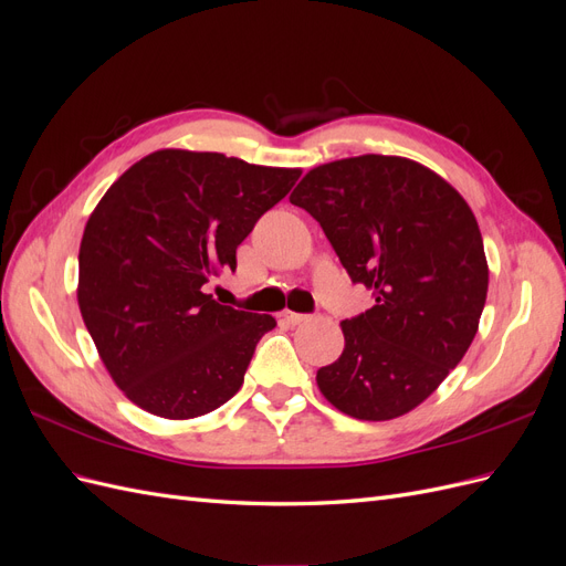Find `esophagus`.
I'll return each instance as SVG.
<instances>
[{
    "label": "esophagus",
    "instance_id": "1",
    "mask_svg": "<svg viewBox=\"0 0 566 566\" xmlns=\"http://www.w3.org/2000/svg\"><path fill=\"white\" fill-rule=\"evenodd\" d=\"M312 316L310 314H297V312H283L281 314V321L287 323V325H300L302 321H310Z\"/></svg>",
    "mask_w": 566,
    "mask_h": 566
}]
</instances>
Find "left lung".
Here are the masks:
<instances>
[{
  "mask_svg": "<svg viewBox=\"0 0 566 566\" xmlns=\"http://www.w3.org/2000/svg\"><path fill=\"white\" fill-rule=\"evenodd\" d=\"M290 202L375 297L342 321L345 352L316 373L318 389L356 420L408 413L460 364L484 312L489 266L472 210L432 169L397 156L321 165Z\"/></svg>",
  "mask_w": 566,
  "mask_h": 566,
  "instance_id": "obj_1",
  "label": "left lung"
}]
</instances>
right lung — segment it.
<instances>
[{
    "mask_svg": "<svg viewBox=\"0 0 566 566\" xmlns=\"http://www.w3.org/2000/svg\"><path fill=\"white\" fill-rule=\"evenodd\" d=\"M300 169L224 153L156 150L101 198L80 245L77 302L115 385L153 416L210 413L241 389L276 318L219 304L202 285Z\"/></svg>",
    "mask_w": 566,
    "mask_h": 566,
    "instance_id": "right-lung-1",
    "label": "right lung"
}]
</instances>
